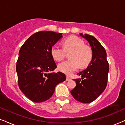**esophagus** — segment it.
<instances>
[{"instance_id": "34e87169", "label": "esophagus", "mask_w": 125, "mask_h": 125, "mask_svg": "<svg viewBox=\"0 0 125 125\" xmlns=\"http://www.w3.org/2000/svg\"><path fill=\"white\" fill-rule=\"evenodd\" d=\"M70 80H71L69 76H66V81H70Z\"/></svg>"}]
</instances>
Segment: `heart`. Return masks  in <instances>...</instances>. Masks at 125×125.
<instances>
[{"mask_svg":"<svg viewBox=\"0 0 125 125\" xmlns=\"http://www.w3.org/2000/svg\"><path fill=\"white\" fill-rule=\"evenodd\" d=\"M63 47L55 44L51 48V54L53 58L61 61L65 57L66 52H72L70 59L58 64L60 71L67 75H70L81 67L89 65L92 59L93 52L91 48L86 46L84 41L75 36L67 38L63 42Z\"/></svg>","mask_w":125,"mask_h":125,"instance_id":"obj_1","label":"heart"}]
</instances>
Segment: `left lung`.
Wrapping results in <instances>:
<instances>
[{"mask_svg":"<svg viewBox=\"0 0 125 125\" xmlns=\"http://www.w3.org/2000/svg\"><path fill=\"white\" fill-rule=\"evenodd\" d=\"M79 34L89 43L93 57L86 69L77 74L82 78L74 80L76 85L71 91V94L76 101L89 104L95 100L105 90L109 64L105 49L99 41L90 35Z\"/></svg>","mask_w":125,"mask_h":125,"instance_id":"8db88e82","label":"left lung"}]
</instances>
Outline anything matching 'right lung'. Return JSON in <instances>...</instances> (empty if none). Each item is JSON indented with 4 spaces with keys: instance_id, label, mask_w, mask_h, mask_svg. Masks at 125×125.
Instances as JSON below:
<instances>
[{
    "instance_id": "add662e5",
    "label": "right lung",
    "mask_w": 125,
    "mask_h": 125,
    "mask_svg": "<svg viewBox=\"0 0 125 125\" xmlns=\"http://www.w3.org/2000/svg\"><path fill=\"white\" fill-rule=\"evenodd\" d=\"M62 33L39 31L32 35L21 46L16 70L19 89L32 102L50 98L58 83L66 80L61 72L50 73L56 66L51 50L62 38Z\"/></svg>"
}]
</instances>
